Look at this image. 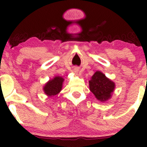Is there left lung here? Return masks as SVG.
<instances>
[{
	"instance_id": "obj_1",
	"label": "left lung",
	"mask_w": 147,
	"mask_h": 147,
	"mask_svg": "<svg viewBox=\"0 0 147 147\" xmlns=\"http://www.w3.org/2000/svg\"><path fill=\"white\" fill-rule=\"evenodd\" d=\"M90 90L100 102H106L111 97L115 84L102 72L97 71L89 81Z\"/></svg>"
}]
</instances>
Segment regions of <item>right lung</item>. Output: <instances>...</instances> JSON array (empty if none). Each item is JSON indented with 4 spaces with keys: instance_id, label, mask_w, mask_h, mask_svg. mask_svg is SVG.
Here are the masks:
<instances>
[{
    "instance_id": "add662e5",
    "label": "right lung",
    "mask_w": 147,
    "mask_h": 147,
    "mask_svg": "<svg viewBox=\"0 0 147 147\" xmlns=\"http://www.w3.org/2000/svg\"><path fill=\"white\" fill-rule=\"evenodd\" d=\"M63 77L59 76H56L52 79L49 80L43 87L45 94H46L48 97H52L59 93L63 86Z\"/></svg>"
}]
</instances>
